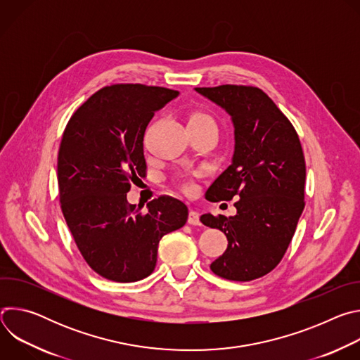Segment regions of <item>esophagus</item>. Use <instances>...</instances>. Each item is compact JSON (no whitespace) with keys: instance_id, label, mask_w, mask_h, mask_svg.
<instances>
[{"instance_id":"34e87169","label":"esophagus","mask_w":360,"mask_h":360,"mask_svg":"<svg viewBox=\"0 0 360 360\" xmlns=\"http://www.w3.org/2000/svg\"><path fill=\"white\" fill-rule=\"evenodd\" d=\"M188 224H189V225H200V219H199V212H198V211H195V210H191V211H189Z\"/></svg>"}]
</instances>
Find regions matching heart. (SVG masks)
I'll list each match as a JSON object with an SVG mask.
<instances>
[{"label":"heart","mask_w":360,"mask_h":360,"mask_svg":"<svg viewBox=\"0 0 360 360\" xmlns=\"http://www.w3.org/2000/svg\"><path fill=\"white\" fill-rule=\"evenodd\" d=\"M200 120H212V118L208 114H203V112H195L189 118V121H200Z\"/></svg>","instance_id":"obj_1"}]
</instances>
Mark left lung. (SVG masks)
Masks as SVG:
<instances>
[{
    "instance_id": "1",
    "label": "left lung",
    "mask_w": 360,
    "mask_h": 360,
    "mask_svg": "<svg viewBox=\"0 0 360 360\" xmlns=\"http://www.w3.org/2000/svg\"><path fill=\"white\" fill-rule=\"evenodd\" d=\"M232 120V164L207 191L211 202H235V217L205 214L200 222L226 235L228 248L211 264L215 275L248 282L283 258L304 208L306 167L290 121L259 88L219 85L195 88Z\"/></svg>"
}]
</instances>
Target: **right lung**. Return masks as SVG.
Masks as SVG:
<instances>
[{
    "label": "right lung",
    "instance_id": "obj_1",
    "mask_svg": "<svg viewBox=\"0 0 360 360\" xmlns=\"http://www.w3.org/2000/svg\"><path fill=\"white\" fill-rule=\"evenodd\" d=\"M178 91L117 84L89 96L68 121L58 152L61 210L85 262L102 278L136 282L157 265L161 238L182 228L186 205L171 196L129 205L145 176L143 135L155 111Z\"/></svg>",
    "mask_w": 360,
    "mask_h": 360
}]
</instances>
